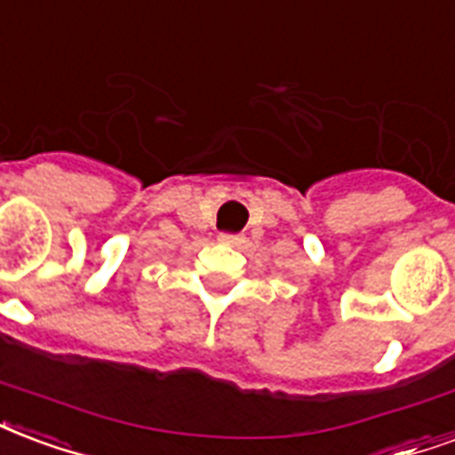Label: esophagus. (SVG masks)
<instances>
[{"instance_id":"1","label":"esophagus","mask_w":455,"mask_h":455,"mask_svg":"<svg viewBox=\"0 0 455 455\" xmlns=\"http://www.w3.org/2000/svg\"><path fill=\"white\" fill-rule=\"evenodd\" d=\"M219 241H221L224 245H238L241 241H243V236H238V234H221Z\"/></svg>"}]
</instances>
